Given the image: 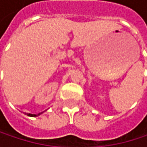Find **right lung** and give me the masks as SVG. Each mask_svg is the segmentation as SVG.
Here are the masks:
<instances>
[{
	"label": "right lung",
	"mask_w": 147,
	"mask_h": 147,
	"mask_svg": "<svg viewBox=\"0 0 147 147\" xmlns=\"http://www.w3.org/2000/svg\"><path fill=\"white\" fill-rule=\"evenodd\" d=\"M42 113H39V114H30V113H27V116H29V117H37V116H39Z\"/></svg>",
	"instance_id": "add662e5"
}]
</instances>
